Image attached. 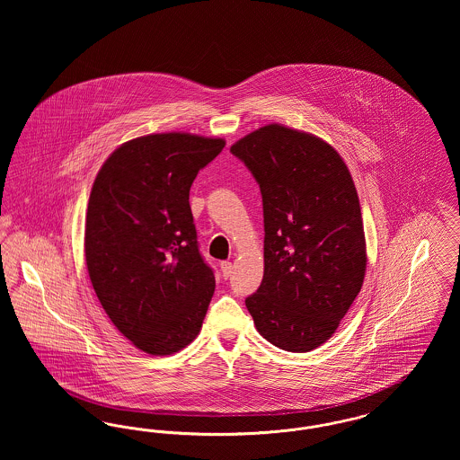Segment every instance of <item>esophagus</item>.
I'll list each match as a JSON object with an SVG mask.
<instances>
[{
  "instance_id": "34e87169",
  "label": "esophagus",
  "mask_w": 460,
  "mask_h": 460,
  "mask_svg": "<svg viewBox=\"0 0 460 460\" xmlns=\"http://www.w3.org/2000/svg\"><path fill=\"white\" fill-rule=\"evenodd\" d=\"M220 270H222V276H224V279L231 278V274H233V263L229 262V261H224V262H220Z\"/></svg>"
}]
</instances>
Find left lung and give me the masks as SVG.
I'll use <instances>...</instances> for the list:
<instances>
[{
	"instance_id": "8db88e82",
	"label": "left lung",
	"mask_w": 460,
	"mask_h": 460,
	"mask_svg": "<svg viewBox=\"0 0 460 460\" xmlns=\"http://www.w3.org/2000/svg\"><path fill=\"white\" fill-rule=\"evenodd\" d=\"M231 154L261 186L263 279L244 304L263 338L310 351L334 334L366 276L360 203L349 167L314 134L269 124Z\"/></svg>"
}]
</instances>
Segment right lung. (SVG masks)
<instances>
[{
	"label": "right lung",
	"mask_w": 460,
	"mask_h": 460,
	"mask_svg": "<svg viewBox=\"0 0 460 460\" xmlns=\"http://www.w3.org/2000/svg\"><path fill=\"white\" fill-rule=\"evenodd\" d=\"M226 141L186 132L136 137L110 155L89 195V279L134 347L171 355L199 332L216 289L198 248L190 190Z\"/></svg>",
	"instance_id": "right-lung-1"
}]
</instances>
